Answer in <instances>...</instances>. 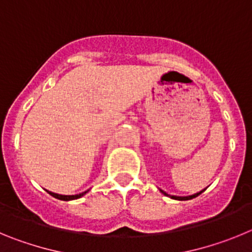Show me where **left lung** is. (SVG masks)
<instances>
[{
	"label": "left lung",
	"instance_id": "8db88e82",
	"mask_svg": "<svg viewBox=\"0 0 252 252\" xmlns=\"http://www.w3.org/2000/svg\"><path fill=\"white\" fill-rule=\"evenodd\" d=\"M204 190H206V188L202 189V190H199V192L194 193V194H192V195H186V197H179V195H170V194H168V193L164 192V190H161V189H160V192H161L162 194L166 195V197H169V198H171V199H175V201H189V199H193V198L198 197V195L201 194V193H203Z\"/></svg>",
	"mask_w": 252,
	"mask_h": 252
}]
</instances>
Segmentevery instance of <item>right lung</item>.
I'll list each match as a JSON object with an SVG mask.
<instances>
[{
    "mask_svg": "<svg viewBox=\"0 0 252 252\" xmlns=\"http://www.w3.org/2000/svg\"><path fill=\"white\" fill-rule=\"evenodd\" d=\"M88 190H90V189H88ZM88 190H86V192H83V193H79V194H74V195L58 194V193H53V192H50V190H46V192H48L50 195H53L54 198H57V199H60V201H73V199H78V198L83 197L86 193H88Z\"/></svg>",
    "mask_w": 252,
    "mask_h": 252,
    "instance_id": "add662e5",
    "label": "right lung"
}]
</instances>
